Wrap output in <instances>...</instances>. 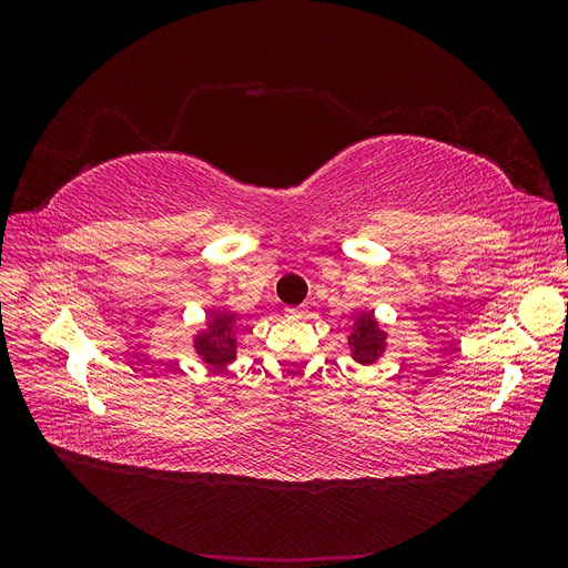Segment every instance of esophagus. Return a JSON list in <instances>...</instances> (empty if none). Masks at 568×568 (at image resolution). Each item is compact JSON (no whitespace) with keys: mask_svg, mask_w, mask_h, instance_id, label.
Wrapping results in <instances>:
<instances>
[{"mask_svg":"<svg viewBox=\"0 0 568 568\" xmlns=\"http://www.w3.org/2000/svg\"><path fill=\"white\" fill-rule=\"evenodd\" d=\"M286 315L288 317H303L305 315V307H286Z\"/></svg>","mask_w":568,"mask_h":568,"instance_id":"34e87169","label":"esophagus"}]
</instances>
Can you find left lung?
Returning <instances> with one entry per match:
<instances>
[{
  "instance_id": "left-lung-1",
  "label": "left lung",
  "mask_w": 568,
  "mask_h": 568,
  "mask_svg": "<svg viewBox=\"0 0 568 568\" xmlns=\"http://www.w3.org/2000/svg\"><path fill=\"white\" fill-rule=\"evenodd\" d=\"M348 346L357 363L372 365L379 359V355L386 351V332L379 329V322L374 320V313L357 315V320L351 326Z\"/></svg>"
}]
</instances>
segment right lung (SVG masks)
<instances>
[{"label": "right lung", "mask_w": 568, "mask_h": 568, "mask_svg": "<svg viewBox=\"0 0 568 568\" xmlns=\"http://www.w3.org/2000/svg\"><path fill=\"white\" fill-rule=\"evenodd\" d=\"M234 313H211L209 329L199 332L194 338V348L203 363L215 369L230 365L236 357V338H234Z\"/></svg>", "instance_id": "1"}]
</instances>
